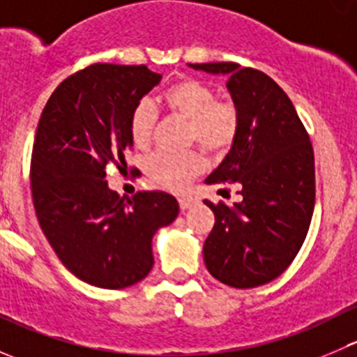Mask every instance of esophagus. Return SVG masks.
I'll return each instance as SVG.
<instances>
[{
  "instance_id": "esophagus-1",
  "label": "esophagus",
  "mask_w": 357,
  "mask_h": 357,
  "mask_svg": "<svg viewBox=\"0 0 357 357\" xmlns=\"http://www.w3.org/2000/svg\"><path fill=\"white\" fill-rule=\"evenodd\" d=\"M192 205H195V199H192V197H179V207H181V211H188Z\"/></svg>"
}]
</instances>
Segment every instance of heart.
<instances>
[{"label": "heart", "mask_w": 357, "mask_h": 357, "mask_svg": "<svg viewBox=\"0 0 357 357\" xmlns=\"http://www.w3.org/2000/svg\"><path fill=\"white\" fill-rule=\"evenodd\" d=\"M160 103L171 115L188 121L186 142L197 143L208 155H225L240 132V112L231 100L218 98L214 89L197 79H181L169 86ZM157 112L149 100H142L129 112L128 131L136 149H146L155 128ZM146 174L157 185L183 190L204 169L199 152H155L146 158Z\"/></svg>", "instance_id": "obj_1"}]
</instances>
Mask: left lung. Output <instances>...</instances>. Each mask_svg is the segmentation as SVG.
<instances>
[{
    "label": "left lung",
    "instance_id": "left-lung-1",
    "mask_svg": "<svg viewBox=\"0 0 357 357\" xmlns=\"http://www.w3.org/2000/svg\"><path fill=\"white\" fill-rule=\"evenodd\" d=\"M229 74L240 132L208 185L238 183L243 200L212 208L215 222L204 243L208 273L235 289L278 278L301 250L314 211V152L287 93L257 68L235 62L190 63Z\"/></svg>",
    "mask_w": 357,
    "mask_h": 357
}]
</instances>
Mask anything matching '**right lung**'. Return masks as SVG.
<instances>
[{
  "instance_id": "add662e5",
  "label": "right lung",
  "mask_w": 357,
  "mask_h": 357,
  "mask_svg": "<svg viewBox=\"0 0 357 357\" xmlns=\"http://www.w3.org/2000/svg\"><path fill=\"white\" fill-rule=\"evenodd\" d=\"M160 79L146 66L91 63L56 86L39 119L31 155L36 215L62 264L89 285L142 282L153 266V235L179 212L160 190L124 200L105 181L107 165L121 167L131 150L129 112Z\"/></svg>"
}]
</instances>
